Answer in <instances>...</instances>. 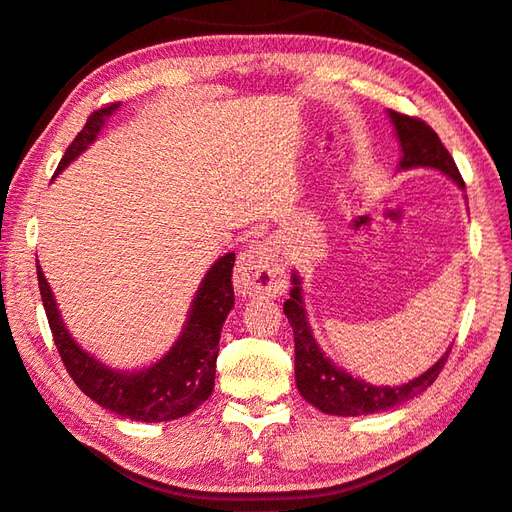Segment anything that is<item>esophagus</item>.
Instances as JSON below:
<instances>
[{"label":"esophagus","instance_id":"34e87169","mask_svg":"<svg viewBox=\"0 0 512 512\" xmlns=\"http://www.w3.org/2000/svg\"><path fill=\"white\" fill-rule=\"evenodd\" d=\"M235 288L241 297H275L286 291L282 255L275 244L255 241L239 255L235 266Z\"/></svg>","mask_w":512,"mask_h":512}]
</instances>
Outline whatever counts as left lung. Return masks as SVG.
<instances>
[{
	"label": "left lung",
	"mask_w": 512,
	"mask_h": 512,
	"mask_svg": "<svg viewBox=\"0 0 512 512\" xmlns=\"http://www.w3.org/2000/svg\"><path fill=\"white\" fill-rule=\"evenodd\" d=\"M387 114L394 125L398 145H401L398 170L430 167V170H439L448 176L461 190H466V183H463L454 159L430 125H425L418 118L398 114V111L392 109ZM291 280L293 288L291 297L284 302V315L291 322L295 338V383L304 401L318 407L320 412L331 416H360L392 410V407L425 392L434 383L436 376L441 374L452 347L430 369L423 371L421 376L407 380L403 385L376 387L365 383L362 378H353L349 371L338 367L327 353H322L320 345L315 342L311 324L306 320L302 277L293 271Z\"/></svg>",
	"instance_id": "1"
}]
</instances>
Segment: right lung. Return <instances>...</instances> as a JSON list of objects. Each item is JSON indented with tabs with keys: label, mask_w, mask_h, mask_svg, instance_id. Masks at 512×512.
I'll list each match as a JSON object with an SVG mask.
<instances>
[{
	"label": "right lung",
	"mask_w": 512,
	"mask_h": 512,
	"mask_svg": "<svg viewBox=\"0 0 512 512\" xmlns=\"http://www.w3.org/2000/svg\"><path fill=\"white\" fill-rule=\"evenodd\" d=\"M118 107L120 102L102 107L89 116L87 125L64 152L55 174H60L96 141L100 129L105 127V120L118 111ZM232 266H235V253H226L210 266L190 304L181 336L163 358L152 362L150 367L125 371L105 365L73 340L37 262V284H40L46 320H49L55 347L60 351L69 376L91 401L129 421L165 423L197 410L215 389L221 329L235 306Z\"/></svg>",
	"instance_id": "obj_1"
}]
</instances>
